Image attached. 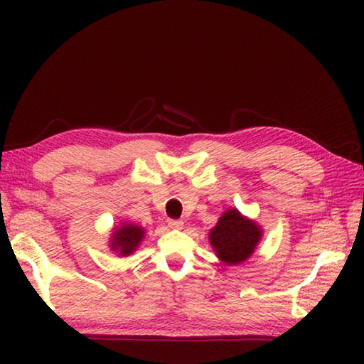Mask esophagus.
<instances>
[{"mask_svg": "<svg viewBox=\"0 0 364 364\" xmlns=\"http://www.w3.org/2000/svg\"><path fill=\"white\" fill-rule=\"evenodd\" d=\"M168 226L171 228V230H181V228H183V221H181V220L170 218V220H168Z\"/></svg>", "mask_w": 364, "mask_h": 364, "instance_id": "34e87169", "label": "esophagus"}]
</instances>
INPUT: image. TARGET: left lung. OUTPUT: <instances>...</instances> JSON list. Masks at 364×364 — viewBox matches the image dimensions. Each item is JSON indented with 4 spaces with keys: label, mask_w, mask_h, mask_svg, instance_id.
<instances>
[{
    "label": "left lung",
    "mask_w": 364,
    "mask_h": 364,
    "mask_svg": "<svg viewBox=\"0 0 364 364\" xmlns=\"http://www.w3.org/2000/svg\"><path fill=\"white\" fill-rule=\"evenodd\" d=\"M210 244L220 260L237 264L249 258L262 237V231L250 220L241 217L236 208L225 212L210 231Z\"/></svg>",
    "instance_id": "8db88e82"
}]
</instances>
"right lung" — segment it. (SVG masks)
I'll return each mask as SVG.
<instances>
[{
    "mask_svg": "<svg viewBox=\"0 0 364 364\" xmlns=\"http://www.w3.org/2000/svg\"><path fill=\"white\" fill-rule=\"evenodd\" d=\"M144 237V230L134 225H123L114 231L112 249L119 250L120 255H130Z\"/></svg>",
    "mask_w": 364,
    "mask_h": 364,
    "instance_id": "obj_1",
    "label": "right lung"
}]
</instances>
